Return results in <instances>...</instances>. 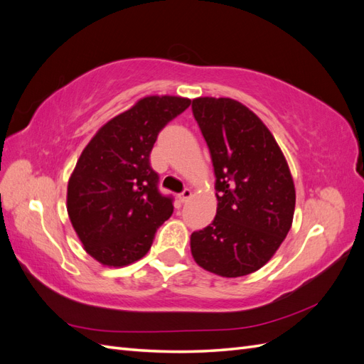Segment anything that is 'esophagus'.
Here are the masks:
<instances>
[{
  "label": "esophagus",
  "instance_id": "esophagus-1",
  "mask_svg": "<svg viewBox=\"0 0 364 364\" xmlns=\"http://www.w3.org/2000/svg\"><path fill=\"white\" fill-rule=\"evenodd\" d=\"M191 197H193V191H191L190 188H185V190L182 191V194H181V202H182V203H186V202H188V200L191 199Z\"/></svg>",
  "mask_w": 364,
  "mask_h": 364
}]
</instances>
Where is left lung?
Returning <instances> with one entry per match:
<instances>
[{
    "label": "left lung",
    "mask_w": 364,
    "mask_h": 364,
    "mask_svg": "<svg viewBox=\"0 0 364 364\" xmlns=\"http://www.w3.org/2000/svg\"><path fill=\"white\" fill-rule=\"evenodd\" d=\"M193 115L215 173L217 214L190 238L194 261L223 278L257 272L293 223L296 191L289 164L258 115L232 98H194Z\"/></svg>",
    "instance_id": "1"
}]
</instances>
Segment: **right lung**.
Returning <instances> with one entry per match:
<instances>
[{"label":"right lung","mask_w":364,"mask_h":364,"mask_svg":"<svg viewBox=\"0 0 364 364\" xmlns=\"http://www.w3.org/2000/svg\"><path fill=\"white\" fill-rule=\"evenodd\" d=\"M190 105L176 95L141 98L83 149L68 181L67 211L83 249L103 266L141 259L173 214V199L158 191L150 153L165 124Z\"/></svg>","instance_id":"add662e5"}]
</instances>
